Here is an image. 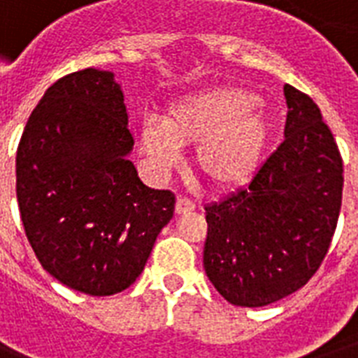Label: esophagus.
Masks as SVG:
<instances>
[{"label":"esophagus","instance_id":"obj_1","mask_svg":"<svg viewBox=\"0 0 358 358\" xmlns=\"http://www.w3.org/2000/svg\"><path fill=\"white\" fill-rule=\"evenodd\" d=\"M195 208L196 204L191 201V199H187V196H178V201H176V213H178V215L193 212Z\"/></svg>","mask_w":358,"mask_h":358}]
</instances>
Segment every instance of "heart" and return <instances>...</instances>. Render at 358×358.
Listing matches in <instances>:
<instances>
[{
	"label": "heart",
	"mask_w": 358,
	"mask_h": 358,
	"mask_svg": "<svg viewBox=\"0 0 358 358\" xmlns=\"http://www.w3.org/2000/svg\"><path fill=\"white\" fill-rule=\"evenodd\" d=\"M255 96L236 89H210L173 103L163 115V128L154 120L143 126L146 154L162 167H171L176 145L198 143L199 173L219 189H229L256 173L267 145L266 117Z\"/></svg>",
	"instance_id": "1"
}]
</instances>
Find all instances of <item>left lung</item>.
I'll list each match as a JSON object with an SVG mask.
<instances>
[{
  "instance_id": "8db88e82",
  "label": "left lung",
  "mask_w": 358,
  "mask_h": 358,
  "mask_svg": "<svg viewBox=\"0 0 358 358\" xmlns=\"http://www.w3.org/2000/svg\"><path fill=\"white\" fill-rule=\"evenodd\" d=\"M284 141L250 184L208 204L204 269L236 306H266L303 288L333 241L344 187L338 145L308 94L284 85Z\"/></svg>"
}]
</instances>
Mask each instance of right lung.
<instances>
[{"mask_svg":"<svg viewBox=\"0 0 358 358\" xmlns=\"http://www.w3.org/2000/svg\"><path fill=\"white\" fill-rule=\"evenodd\" d=\"M134 135L111 72L57 80L33 109L16 152L25 236L53 278L87 295L135 282L173 219L174 193L150 189L128 154Z\"/></svg>","mask_w":358,"mask_h":358,"instance_id":"add662e5","label":"right lung"}]
</instances>
